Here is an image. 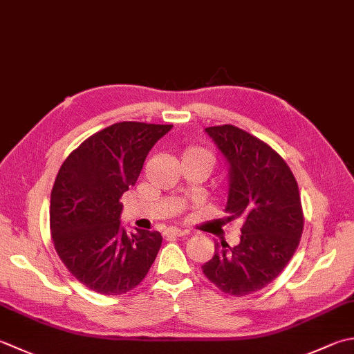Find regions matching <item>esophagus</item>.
Instances as JSON below:
<instances>
[{
  "instance_id": "34e87169",
  "label": "esophagus",
  "mask_w": 354,
  "mask_h": 354,
  "mask_svg": "<svg viewBox=\"0 0 354 354\" xmlns=\"http://www.w3.org/2000/svg\"><path fill=\"white\" fill-rule=\"evenodd\" d=\"M185 234H190V233L185 230H179V228H169V230L165 232V236L167 238H181V236H185Z\"/></svg>"
}]
</instances>
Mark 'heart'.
Here are the masks:
<instances>
[{"mask_svg":"<svg viewBox=\"0 0 354 354\" xmlns=\"http://www.w3.org/2000/svg\"><path fill=\"white\" fill-rule=\"evenodd\" d=\"M214 161H216V159H214V155L212 151L204 147H199V145H189V147H185L181 153V162L196 164L205 170L207 175L212 171Z\"/></svg>","mask_w":354,"mask_h":354,"instance_id":"1","label":"heart"}]
</instances>
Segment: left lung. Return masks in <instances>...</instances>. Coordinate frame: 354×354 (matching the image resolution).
I'll return each mask as SVG.
<instances>
[{
    "label": "left lung",
    "mask_w": 354,
    "mask_h": 354,
    "mask_svg": "<svg viewBox=\"0 0 354 354\" xmlns=\"http://www.w3.org/2000/svg\"><path fill=\"white\" fill-rule=\"evenodd\" d=\"M230 165L227 223H242L241 242L214 244L203 273L221 292L247 296L278 278L304 230L299 187L283 158L259 138L232 124L205 129Z\"/></svg>",
    "instance_id": "left-lung-1"
}]
</instances>
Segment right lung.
I'll use <instances>...</instances> for the list:
<instances>
[{
    "label": "right lung",
    "instance_id": "obj_1",
    "mask_svg": "<svg viewBox=\"0 0 354 354\" xmlns=\"http://www.w3.org/2000/svg\"><path fill=\"white\" fill-rule=\"evenodd\" d=\"M170 129V124H112L88 136L61 165L50 195V236L62 264L92 292H130L156 259L161 233L129 234L121 227L120 199Z\"/></svg>",
    "mask_w": 354,
    "mask_h": 354
}]
</instances>
